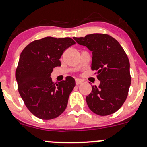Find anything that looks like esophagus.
<instances>
[{"mask_svg":"<svg viewBox=\"0 0 147 147\" xmlns=\"http://www.w3.org/2000/svg\"><path fill=\"white\" fill-rule=\"evenodd\" d=\"M82 82H83L82 80H79V79H76V85H80V84H82Z\"/></svg>","mask_w":147,"mask_h":147,"instance_id":"esophagus-1","label":"esophagus"}]
</instances>
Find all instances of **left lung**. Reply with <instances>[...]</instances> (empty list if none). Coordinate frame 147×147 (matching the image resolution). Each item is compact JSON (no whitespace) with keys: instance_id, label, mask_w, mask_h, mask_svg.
<instances>
[{"instance_id":"8db88e82","label":"left lung","mask_w":147,"mask_h":147,"mask_svg":"<svg viewBox=\"0 0 147 147\" xmlns=\"http://www.w3.org/2000/svg\"><path fill=\"white\" fill-rule=\"evenodd\" d=\"M76 42L92 51L91 69L96 71L98 87L92 85L86 97L94 113L107 115L116 112L125 102L131 84L129 62L117 40L105 34L74 37Z\"/></svg>"}]
</instances>
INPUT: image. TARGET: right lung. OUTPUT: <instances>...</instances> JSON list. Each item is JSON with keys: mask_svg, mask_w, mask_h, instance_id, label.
Returning <instances> with one entry per match:
<instances>
[{"mask_svg": "<svg viewBox=\"0 0 147 147\" xmlns=\"http://www.w3.org/2000/svg\"><path fill=\"white\" fill-rule=\"evenodd\" d=\"M75 43L70 37H46L29 43L20 54L15 72L18 91L28 110L39 119H55L67 107L75 80L67 76L56 84L51 74L61 66L63 51Z\"/></svg>", "mask_w": 147, "mask_h": 147, "instance_id": "right-lung-1", "label": "right lung"}]
</instances>
